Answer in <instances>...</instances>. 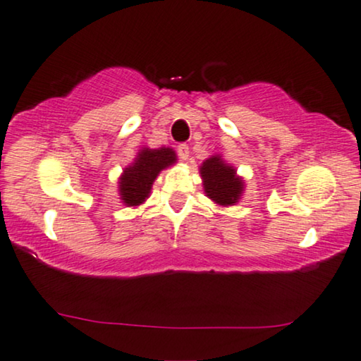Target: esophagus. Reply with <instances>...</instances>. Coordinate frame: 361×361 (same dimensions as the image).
Instances as JSON below:
<instances>
[{
    "label": "esophagus",
    "instance_id": "34e87169",
    "mask_svg": "<svg viewBox=\"0 0 361 361\" xmlns=\"http://www.w3.org/2000/svg\"><path fill=\"white\" fill-rule=\"evenodd\" d=\"M177 154H179V157L182 161H185V159H189V146L185 145H179L177 146Z\"/></svg>",
    "mask_w": 361,
    "mask_h": 361
}]
</instances>
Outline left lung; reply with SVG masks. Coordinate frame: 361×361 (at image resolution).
<instances>
[{"mask_svg":"<svg viewBox=\"0 0 361 361\" xmlns=\"http://www.w3.org/2000/svg\"><path fill=\"white\" fill-rule=\"evenodd\" d=\"M207 195L220 205H233L240 199L243 182L235 176L233 167L226 166L220 156L207 159L200 167Z\"/></svg>","mask_w":361,"mask_h":361,"instance_id":"1","label":"left lung"}]
</instances>
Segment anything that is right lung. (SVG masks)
<instances>
[{
  "label": "right lung",
  "mask_w": 361,
  "mask_h": 361,
  "mask_svg": "<svg viewBox=\"0 0 361 361\" xmlns=\"http://www.w3.org/2000/svg\"><path fill=\"white\" fill-rule=\"evenodd\" d=\"M176 152L169 147L161 149H145L130 167H126L120 180V195L126 205H140L149 195L152 182L164 167L174 164Z\"/></svg>",
  "instance_id": "add662e5"
}]
</instances>
